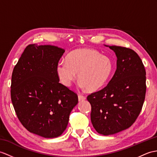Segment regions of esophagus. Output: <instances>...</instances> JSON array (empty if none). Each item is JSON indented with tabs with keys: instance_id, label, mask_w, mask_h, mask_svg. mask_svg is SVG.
<instances>
[{
	"instance_id": "esophagus-1",
	"label": "esophagus",
	"mask_w": 157,
	"mask_h": 157,
	"mask_svg": "<svg viewBox=\"0 0 157 157\" xmlns=\"http://www.w3.org/2000/svg\"><path fill=\"white\" fill-rule=\"evenodd\" d=\"M78 100L79 101H83L86 100V97L82 95H78Z\"/></svg>"
}]
</instances>
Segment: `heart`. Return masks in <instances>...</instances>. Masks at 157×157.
I'll return each instance as SVG.
<instances>
[{
	"label": "heart",
	"mask_w": 157,
	"mask_h": 157,
	"mask_svg": "<svg viewBox=\"0 0 157 157\" xmlns=\"http://www.w3.org/2000/svg\"><path fill=\"white\" fill-rule=\"evenodd\" d=\"M113 63L107 56L91 49H77L69 53L66 61L56 65V73L60 82L66 87L71 86L77 78L82 89L95 92L103 87L110 77Z\"/></svg>",
	"instance_id": "heart-1"
}]
</instances>
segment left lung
<instances>
[{
    "label": "left lung",
    "instance_id": "obj_1",
    "mask_svg": "<svg viewBox=\"0 0 157 157\" xmlns=\"http://www.w3.org/2000/svg\"><path fill=\"white\" fill-rule=\"evenodd\" d=\"M114 51L116 70L104 88L91 94V121L97 132L111 135L128 128L143 108L146 94V71L138 54L126 47L108 46Z\"/></svg>",
    "mask_w": 157,
    "mask_h": 157
}]
</instances>
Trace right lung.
Here are the masks:
<instances>
[{"label": "right lung", "mask_w": 157, "mask_h": 157, "mask_svg": "<svg viewBox=\"0 0 157 157\" xmlns=\"http://www.w3.org/2000/svg\"><path fill=\"white\" fill-rule=\"evenodd\" d=\"M64 52L54 45H29L12 74L10 96L18 118L29 132L44 138L64 132L78 103L77 94L59 82L56 73Z\"/></svg>", "instance_id": "1"}]
</instances>
